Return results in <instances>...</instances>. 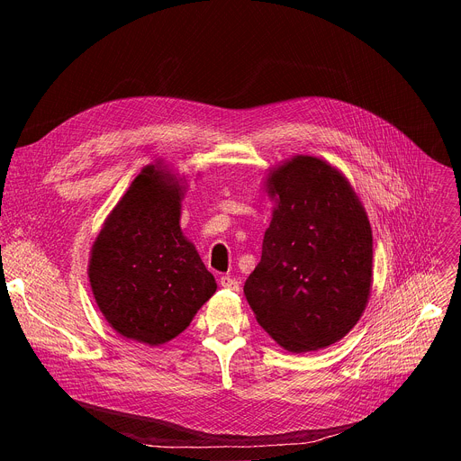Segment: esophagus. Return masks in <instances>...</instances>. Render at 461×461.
<instances>
[{
  "label": "esophagus",
  "instance_id": "obj_1",
  "mask_svg": "<svg viewBox=\"0 0 461 461\" xmlns=\"http://www.w3.org/2000/svg\"><path fill=\"white\" fill-rule=\"evenodd\" d=\"M219 283H221V286H222V288L233 290V292H239V286H240V283H239L237 279L230 277V276H222V277L219 279Z\"/></svg>",
  "mask_w": 461,
  "mask_h": 461
}]
</instances>
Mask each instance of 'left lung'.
<instances>
[{
  "label": "left lung",
  "mask_w": 461,
  "mask_h": 461,
  "mask_svg": "<svg viewBox=\"0 0 461 461\" xmlns=\"http://www.w3.org/2000/svg\"><path fill=\"white\" fill-rule=\"evenodd\" d=\"M276 203L262 255L244 283L257 322L292 354L343 339L372 290V228L348 178L330 162L295 155L267 169Z\"/></svg>",
  "instance_id": "8db88e82"
}]
</instances>
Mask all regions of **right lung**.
I'll return each mask as SVG.
<instances>
[{
    "mask_svg": "<svg viewBox=\"0 0 461 461\" xmlns=\"http://www.w3.org/2000/svg\"><path fill=\"white\" fill-rule=\"evenodd\" d=\"M187 178L162 160L148 164L111 210L89 253V285L113 330L158 347L182 334L217 290L182 233Z\"/></svg>",
    "mask_w": 461,
    "mask_h": 461,
    "instance_id": "1",
    "label": "right lung"
}]
</instances>
